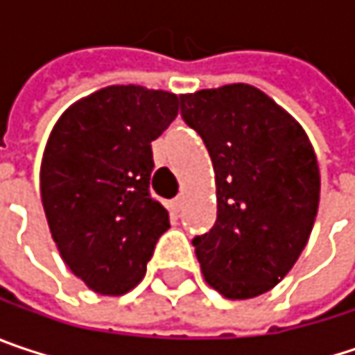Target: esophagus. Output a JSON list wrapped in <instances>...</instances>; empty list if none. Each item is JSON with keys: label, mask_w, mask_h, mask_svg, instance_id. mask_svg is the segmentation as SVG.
I'll list each match as a JSON object with an SVG mask.
<instances>
[{"label": "esophagus", "mask_w": 355, "mask_h": 355, "mask_svg": "<svg viewBox=\"0 0 355 355\" xmlns=\"http://www.w3.org/2000/svg\"><path fill=\"white\" fill-rule=\"evenodd\" d=\"M182 200H184V196L180 193V196H175L173 200H171V208L175 210V212H180V208H182Z\"/></svg>", "instance_id": "obj_1"}]
</instances>
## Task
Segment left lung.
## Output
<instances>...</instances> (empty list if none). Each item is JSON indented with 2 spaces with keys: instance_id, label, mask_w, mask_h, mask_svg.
I'll list each match as a JSON object with an SVG mask.
<instances>
[{
  "instance_id": "obj_1",
  "label": "left lung",
  "mask_w": 355,
  "mask_h": 355,
  "mask_svg": "<svg viewBox=\"0 0 355 355\" xmlns=\"http://www.w3.org/2000/svg\"><path fill=\"white\" fill-rule=\"evenodd\" d=\"M182 116L216 173L218 214L196 236L204 279L226 299L270 291L297 263L319 206V165L303 127L250 85L182 94Z\"/></svg>"
}]
</instances>
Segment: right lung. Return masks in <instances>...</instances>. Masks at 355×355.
Returning <instances> with one entry per match:
<instances>
[{
    "mask_svg": "<svg viewBox=\"0 0 355 355\" xmlns=\"http://www.w3.org/2000/svg\"><path fill=\"white\" fill-rule=\"evenodd\" d=\"M182 96L114 85L74 103L54 125L40 193L66 266L101 295L145 277L169 214L149 193L151 141L178 116Z\"/></svg>",
    "mask_w": 355,
    "mask_h": 355,
    "instance_id": "1",
    "label": "right lung"
}]
</instances>
